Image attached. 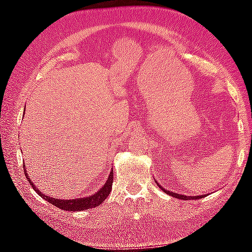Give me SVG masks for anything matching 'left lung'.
<instances>
[{
	"mask_svg": "<svg viewBox=\"0 0 252 252\" xmlns=\"http://www.w3.org/2000/svg\"><path fill=\"white\" fill-rule=\"evenodd\" d=\"M159 186V185H158ZM162 190L164 191V192H167L168 194H170V195H172V197H174V198H178V199H183V200H188L189 199V197H186V195H181V194H178V193H174V192H170V191H167V190H164L163 188H162L161 186H159ZM202 197H204V195H197V197H192V199L194 200V199H199V198H202Z\"/></svg>",
	"mask_w": 252,
	"mask_h": 252,
	"instance_id": "8db88e82",
	"label": "left lung"
}]
</instances>
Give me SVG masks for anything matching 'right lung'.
<instances>
[{
    "mask_svg": "<svg viewBox=\"0 0 252 252\" xmlns=\"http://www.w3.org/2000/svg\"><path fill=\"white\" fill-rule=\"evenodd\" d=\"M24 167H25V164H23V170H24L25 177H27L28 181L31 183L33 189L35 190L37 193H39L40 197H42L44 200H48V202L52 203L53 206L62 209V210H65V211H82V210H87V209L95 208L97 206H100V204L103 202L106 198H108V195L110 194L111 190H112L113 170L109 174V178H108V180H106V182L104 183V186L102 187L96 193L91 195V197L80 198V199H72V200H62V199L51 198V197H48V195L42 193L41 191L33 185V182L31 181V179L29 178L28 173H27V170H25Z\"/></svg>",
    "mask_w": 252,
    "mask_h": 252,
    "instance_id": "add662e5",
    "label": "right lung"
}]
</instances>
